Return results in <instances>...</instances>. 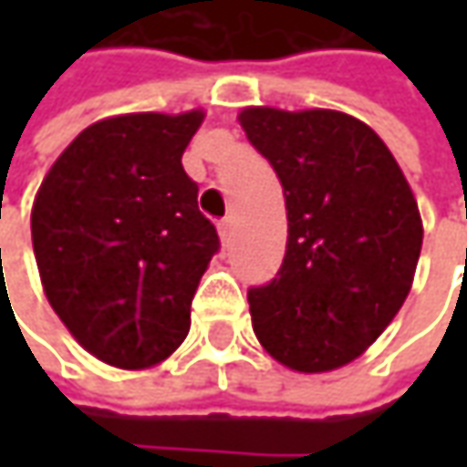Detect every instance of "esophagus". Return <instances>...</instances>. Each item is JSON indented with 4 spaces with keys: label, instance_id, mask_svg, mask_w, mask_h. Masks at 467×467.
I'll use <instances>...</instances> for the list:
<instances>
[{
    "label": "esophagus",
    "instance_id": "obj_1",
    "mask_svg": "<svg viewBox=\"0 0 467 467\" xmlns=\"http://www.w3.org/2000/svg\"><path fill=\"white\" fill-rule=\"evenodd\" d=\"M218 234H221V242L223 244L231 242V236H234V221H231V218H223V221L218 223Z\"/></svg>",
    "mask_w": 467,
    "mask_h": 467
}]
</instances>
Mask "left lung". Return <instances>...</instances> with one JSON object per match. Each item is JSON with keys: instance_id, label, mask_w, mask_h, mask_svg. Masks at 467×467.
Listing matches in <instances>:
<instances>
[{"instance_id": "1", "label": "left lung", "mask_w": 467, "mask_h": 467, "mask_svg": "<svg viewBox=\"0 0 467 467\" xmlns=\"http://www.w3.org/2000/svg\"><path fill=\"white\" fill-rule=\"evenodd\" d=\"M285 194L278 275L249 288L254 335L283 367H346L400 312L423 225L398 161L364 121L330 109L239 114Z\"/></svg>"}]
</instances>
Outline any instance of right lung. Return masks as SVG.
Here are the masks:
<instances>
[{"instance_id": "1", "label": "right lung", "mask_w": 467, "mask_h": 467, "mask_svg": "<svg viewBox=\"0 0 467 467\" xmlns=\"http://www.w3.org/2000/svg\"><path fill=\"white\" fill-rule=\"evenodd\" d=\"M205 114H124L69 142L36 194L33 252L51 309L119 368L169 358L221 249L182 166Z\"/></svg>"}]
</instances>
